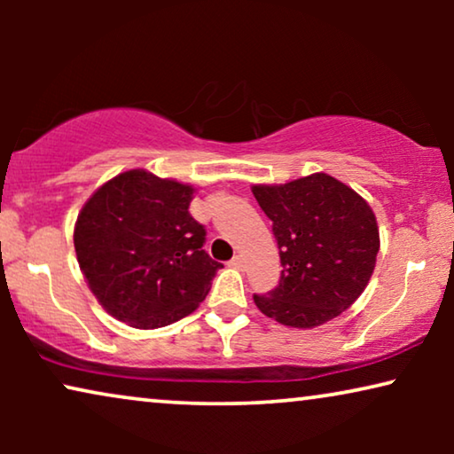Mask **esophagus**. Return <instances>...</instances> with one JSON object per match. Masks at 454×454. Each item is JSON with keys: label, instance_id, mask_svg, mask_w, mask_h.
I'll return each mask as SVG.
<instances>
[{"label": "esophagus", "instance_id": "34e87169", "mask_svg": "<svg viewBox=\"0 0 454 454\" xmlns=\"http://www.w3.org/2000/svg\"><path fill=\"white\" fill-rule=\"evenodd\" d=\"M229 264H231L233 269H244V258H241V256H233L231 262H229Z\"/></svg>", "mask_w": 454, "mask_h": 454}]
</instances>
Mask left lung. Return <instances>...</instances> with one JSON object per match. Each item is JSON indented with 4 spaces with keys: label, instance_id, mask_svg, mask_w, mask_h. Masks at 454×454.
Listing matches in <instances>:
<instances>
[{
    "label": "left lung",
    "instance_id": "left-lung-1",
    "mask_svg": "<svg viewBox=\"0 0 454 454\" xmlns=\"http://www.w3.org/2000/svg\"><path fill=\"white\" fill-rule=\"evenodd\" d=\"M252 194L272 221L283 266L277 287L254 295L260 312L294 328L337 318L374 272L380 235L370 204L326 173L252 185Z\"/></svg>",
    "mask_w": 454,
    "mask_h": 454
}]
</instances>
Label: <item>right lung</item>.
<instances>
[{
	"mask_svg": "<svg viewBox=\"0 0 454 454\" xmlns=\"http://www.w3.org/2000/svg\"><path fill=\"white\" fill-rule=\"evenodd\" d=\"M194 188L146 169L103 184L80 210L74 247L98 303L134 328H159L194 312L223 264L202 250L190 215Z\"/></svg>",
	"mask_w": 454,
	"mask_h": 454,
	"instance_id": "right-lung-1",
	"label": "right lung"
}]
</instances>
